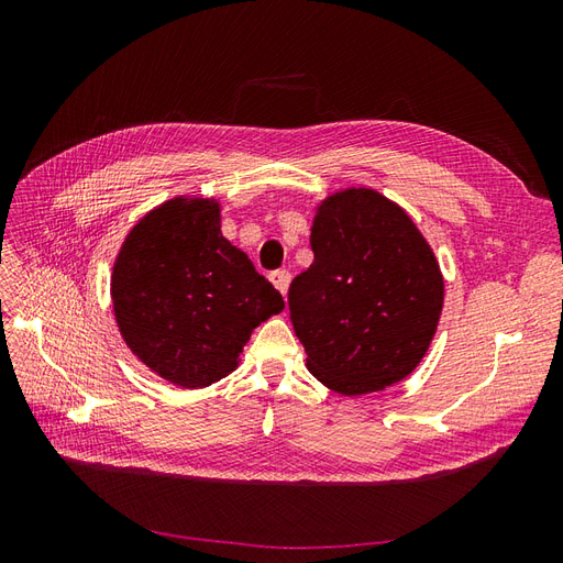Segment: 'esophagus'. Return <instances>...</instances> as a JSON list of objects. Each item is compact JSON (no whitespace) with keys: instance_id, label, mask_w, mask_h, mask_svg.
Wrapping results in <instances>:
<instances>
[{"instance_id":"34e87169","label":"esophagus","mask_w":563,"mask_h":563,"mask_svg":"<svg viewBox=\"0 0 563 563\" xmlns=\"http://www.w3.org/2000/svg\"><path fill=\"white\" fill-rule=\"evenodd\" d=\"M269 279H272V284H275L277 291H279L282 296H286L288 284H291V272H288V269H275V272H272V275H269Z\"/></svg>"}]
</instances>
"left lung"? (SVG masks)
Listing matches in <instances>:
<instances>
[{
	"label": "left lung",
	"instance_id": "obj_1",
	"mask_svg": "<svg viewBox=\"0 0 563 563\" xmlns=\"http://www.w3.org/2000/svg\"><path fill=\"white\" fill-rule=\"evenodd\" d=\"M312 265L288 288L308 371L345 397L411 376L430 350L444 308L439 261L399 203L371 187L323 199Z\"/></svg>",
	"mask_w": 563,
	"mask_h": 563
}]
</instances>
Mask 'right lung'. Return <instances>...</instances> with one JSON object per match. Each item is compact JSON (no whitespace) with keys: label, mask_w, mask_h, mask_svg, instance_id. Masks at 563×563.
Instances as JSON below:
<instances>
[{"label":"right lung","mask_w":563,"mask_h":563,"mask_svg":"<svg viewBox=\"0 0 563 563\" xmlns=\"http://www.w3.org/2000/svg\"><path fill=\"white\" fill-rule=\"evenodd\" d=\"M110 296L129 350L185 389L230 376L253 329L284 310L277 288L220 232L218 199L195 195L159 203L131 228Z\"/></svg>","instance_id":"obj_1"}]
</instances>
